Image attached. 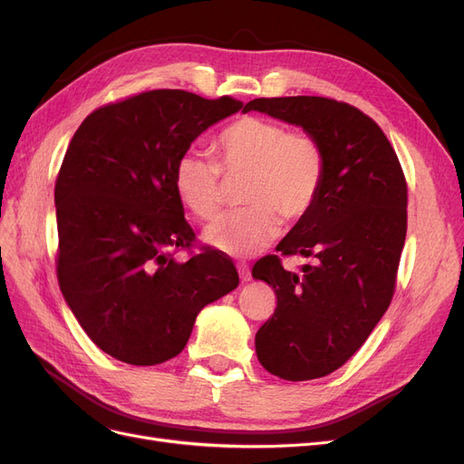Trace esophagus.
<instances>
[{
	"mask_svg": "<svg viewBox=\"0 0 464 464\" xmlns=\"http://www.w3.org/2000/svg\"><path fill=\"white\" fill-rule=\"evenodd\" d=\"M237 275H240V280H242V283H247V280L251 278L249 265H247V263H237Z\"/></svg>",
	"mask_w": 464,
	"mask_h": 464,
	"instance_id": "1",
	"label": "esophagus"
}]
</instances>
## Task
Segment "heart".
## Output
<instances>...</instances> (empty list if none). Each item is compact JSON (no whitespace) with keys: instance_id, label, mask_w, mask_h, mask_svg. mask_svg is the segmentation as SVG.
Masks as SVG:
<instances>
[{"instance_id":"obj_1","label":"heart","mask_w":464,"mask_h":464,"mask_svg":"<svg viewBox=\"0 0 464 464\" xmlns=\"http://www.w3.org/2000/svg\"><path fill=\"white\" fill-rule=\"evenodd\" d=\"M215 159L186 150L174 164L172 184L179 203L198 220H213L224 205L222 176L246 179L242 203L205 230V242L232 257H249L269 246L280 218L298 222L315 205L325 179V152L302 130L288 131L275 120L244 116L224 128L213 143Z\"/></svg>"}]
</instances>
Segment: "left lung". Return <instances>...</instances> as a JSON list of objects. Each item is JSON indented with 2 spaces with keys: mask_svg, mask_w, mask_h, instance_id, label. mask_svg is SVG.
I'll use <instances>...</instances> for the list:
<instances>
[{
  "mask_svg": "<svg viewBox=\"0 0 464 464\" xmlns=\"http://www.w3.org/2000/svg\"><path fill=\"white\" fill-rule=\"evenodd\" d=\"M257 110L302 125L325 152L319 198L280 256L314 257L290 273L278 256L254 265L273 286L275 314L256 334L261 366L288 382L329 375L366 343L397 285L409 189L395 149L362 110L325 96L256 98Z\"/></svg>",
  "mask_w": 464,
  "mask_h": 464,
  "instance_id": "1",
  "label": "left lung"
}]
</instances>
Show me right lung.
<instances>
[{"instance_id":"obj_1","label":"right lung","mask_w":464,"mask_h":464,"mask_svg":"<svg viewBox=\"0 0 464 464\" xmlns=\"http://www.w3.org/2000/svg\"><path fill=\"white\" fill-rule=\"evenodd\" d=\"M244 104L178 89L96 108L79 125L55 179V271L91 341L131 366L178 356L198 314L240 283L234 263L203 246L172 184L174 164L208 125Z\"/></svg>"}]
</instances>
